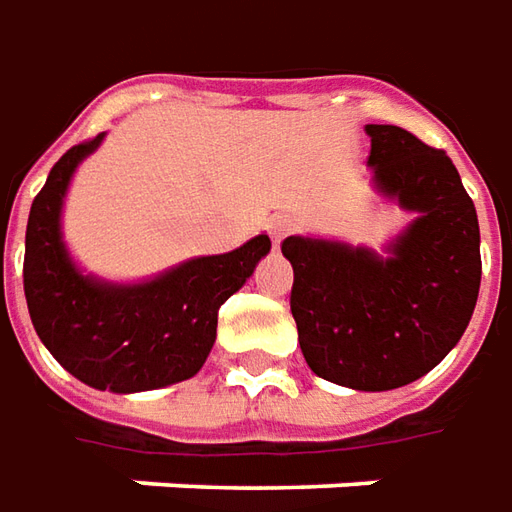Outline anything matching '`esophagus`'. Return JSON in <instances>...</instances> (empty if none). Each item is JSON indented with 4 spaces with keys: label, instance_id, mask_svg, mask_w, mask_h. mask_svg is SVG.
I'll use <instances>...</instances> for the list:
<instances>
[{
    "label": "esophagus",
    "instance_id": "obj_1",
    "mask_svg": "<svg viewBox=\"0 0 512 512\" xmlns=\"http://www.w3.org/2000/svg\"><path fill=\"white\" fill-rule=\"evenodd\" d=\"M267 228H270V237H273L275 245H281V239L292 231V220L284 215H278V217H270L267 220Z\"/></svg>",
    "mask_w": 512,
    "mask_h": 512
}]
</instances>
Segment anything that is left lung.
Masks as SVG:
<instances>
[{
  "label": "left lung",
  "mask_w": 512,
  "mask_h": 512,
  "mask_svg": "<svg viewBox=\"0 0 512 512\" xmlns=\"http://www.w3.org/2000/svg\"><path fill=\"white\" fill-rule=\"evenodd\" d=\"M375 187L416 212L389 256L311 237L281 245L297 342L314 375L389 391L427 375L460 342L480 292V223L458 168L400 126L369 123Z\"/></svg>",
  "instance_id": "8db88e82"
}]
</instances>
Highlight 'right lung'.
<instances>
[{
  "label": "right lung",
  "mask_w": 512,
  "mask_h": 512,
  "mask_svg": "<svg viewBox=\"0 0 512 512\" xmlns=\"http://www.w3.org/2000/svg\"><path fill=\"white\" fill-rule=\"evenodd\" d=\"M104 134L68 148L35 195L24 245V295L32 325L76 380L99 391L132 394L192 378L217 336V311L248 281L270 237L201 256L143 284H107L76 270L60 212L76 165Z\"/></svg>",
  "instance_id": "right-lung-1"
}]
</instances>
